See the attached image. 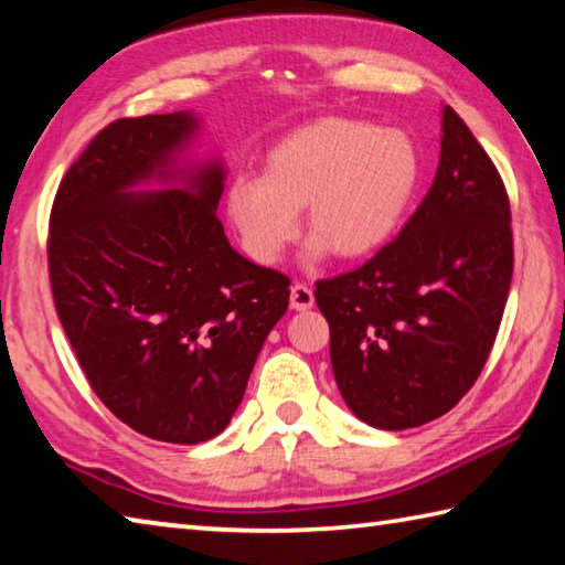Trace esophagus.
<instances>
[{"instance_id":"obj_1","label":"esophagus","mask_w":565,"mask_h":565,"mask_svg":"<svg viewBox=\"0 0 565 565\" xmlns=\"http://www.w3.org/2000/svg\"><path fill=\"white\" fill-rule=\"evenodd\" d=\"M311 306H313V291H311V286L303 284V281H296V284L291 286V309H296V311H309Z\"/></svg>"}]
</instances>
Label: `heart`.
Wrapping results in <instances>:
<instances>
[{
	"label": "heart",
	"instance_id": "heart-1",
	"mask_svg": "<svg viewBox=\"0 0 565 565\" xmlns=\"http://www.w3.org/2000/svg\"><path fill=\"white\" fill-rule=\"evenodd\" d=\"M419 180L415 142L395 128L323 118L266 152L264 175H237L224 204L252 259L274 264L306 227L311 256L361 259L393 237Z\"/></svg>",
	"mask_w": 565,
	"mask_h": 565
}]
</instances>
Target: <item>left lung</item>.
Masks as SVG:
<instances>
[{
  "label": "left lung",
  "instance_id": "left-lung-1",
  "mask_svg": "<svg viewBox=\"0 0 565 565\" xmlns=\"http://www.w3.org/2000/svg\"><path fill=\"white\" fill-rule=\"evenodd\" d=\"M511 274L504 180L445 106L437 175L403 232L358 269L316 281L335 383L355 417L407 429L449 413L497 341Z\"/></svg>",
  "mask_w": 565,
  "mask_h": 565
}]
</instances>
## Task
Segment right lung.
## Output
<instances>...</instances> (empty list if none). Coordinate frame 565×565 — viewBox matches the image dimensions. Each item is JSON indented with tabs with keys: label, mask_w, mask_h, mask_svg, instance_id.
<instances>
[{
	"label": "right lung",
	"mask_w": 565,
	"mask_h": 565,
	"mask_svg": "<svg viewBox=\"0 0 565 565\" xmlns=\"http://www.w3.org/2000/svg\"><path fill=\"white\" fill-rule=\"evenodd\" d=\"M198 130L188 110L113 120L61 180L49 220L58 321L88 385L120 423L172 445L230 425L289 276L244 259L217 217L220 162L172 180Z\"/></svg>",
	"instance_id": "1"
}]
</instances>
